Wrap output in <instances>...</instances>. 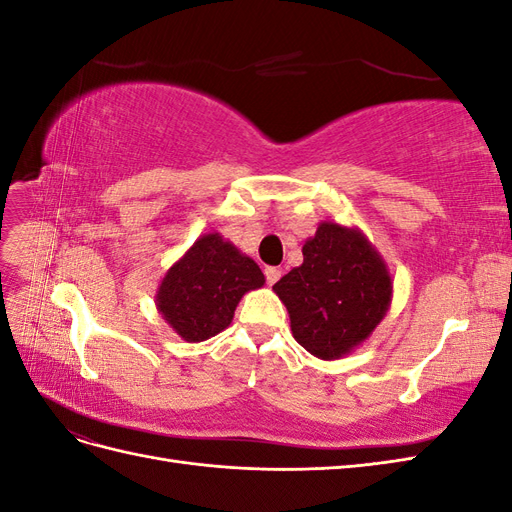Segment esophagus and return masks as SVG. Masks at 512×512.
Segmentation results:
<instances>
[{
    "label": "esophagus",
    "mask_w": 512,
    "mask_h": 512,
    "mask_svg": "<svg viewBox=\"0 0 512 512\" xmlns=\"http://www.w3.org/2000/svg\"><path fill=\"white\" fill-rule=\"evenodd\" d=\"M265 275H267V284L273 286V284L282 277V271L277 269V267H267V269H265Z\"/></svg>",
    "instance_id": "1"
}]
</instances>
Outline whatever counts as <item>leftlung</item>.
I'll return each mask as SVG.
<instances>
[{"instance_id":"8db88e82","label":"left lung","mask_w":512,"mask_h":512,"mask_svg":"<svg viewBox=\"0 0 512 512\" xmlns=\"http://www.w3.org/2000/svg\"><path fill=\"white\" fill-rule=\"evenodd\" d=\"M273 292L286 305L292 337L322 361L354 352L384 320L393 275L359 228L324 220Z\"/></svg>"}]
</instances>
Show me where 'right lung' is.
<instances>
[{
  "label": "right lung",
  "instance_id": "add662e5",
  "mask_svg": "<svg viewBox=\"0 0 512 512\" xmlns=\"http://www.w3.org/2000/svg\"><path fill=\"white\" fill-rule=\"evenodd\" d=\"M262 286L265 275L250 256L220 232H207L164 273L156 307L181 339L198 344L222 333L243 294Z\"/></svg>",
  "mask_w": 512,
  "mask_h": 512
}]
</instances>
